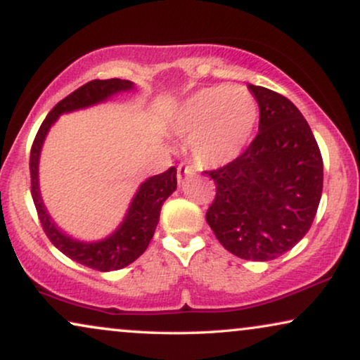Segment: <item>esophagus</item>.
<instances>
[{
    "label": "esophagus",
    "instance_id": "34e87169",
    "mask_svg": "<svg viewBox=\"0 0 360 360\" xmlns=\"http://www.w3.org/2000/svg\"><path fill=\"white\" fill-rule=\"evenodd\" d=\"M195 174V169L190 165H185V164H180L179 169H176V175H179V181H181V179L186 175H193Z\"/></svg>",
    "mask_w": 360,
    "mask_h": 360
}]
</instances>
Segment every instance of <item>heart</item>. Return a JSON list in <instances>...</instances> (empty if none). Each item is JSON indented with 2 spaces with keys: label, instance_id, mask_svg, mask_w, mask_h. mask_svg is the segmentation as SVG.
I'll return each mask as SVG.
<instances>
[{
  "label": "heart",
  "instance_id": "b5f03b06",
  "mask_svg": "<svg viewBox=\"0 0 360 360\" xmlns=\"http://www.w3.org/2000/svg\"><path fill=\"white\" fill-rule=\"evenodd\" d=\"M259 120V103L244 86L201 88L176 110L172 131L188 142L203 169L231 164L248 147Z\"/></svg>",
  "mask_w": 360,
  "mask_h": 360
}]
</instances>
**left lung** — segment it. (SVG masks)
Segmentation results:
<instances>
[{"instance_id":"left-lung-1","label":"left lung","mask_w":360,"mask_h":360,"mask_svg":"<svg viewBox=\"0 0 360 360\" xmlns=\"http://www.w3.org/2000/svg\"><path fill=\"white\" fill-rule=\"evenodd\" d=\"M248 88L259 103V134L231 164L205 172L216 184L206 221L231 254L267 262L311 228L323 191V159L307 120L288 98Z\"/></svg>"}]
</instances>
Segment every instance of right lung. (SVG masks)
<instances>
[{
	"label": "right lung",
	"instance_id": "obj_1",
	"mask_svg": "<svg viewBox=\"0 0 360 360\" xmlns=\"http://www.w3.org/2000/svg\"><path fill=\"white\" fill-rule=\"evenodd\" d=\"M132 88H134V83L129 80L110 78V80H91L70 93L52 108V111L49 112L41 127H39L36 139L32 142L31 159H29L31 193L44 233L67 257L85 265V267L100 270V272L120 270L144 254L152 236L155 233L162 205L176 190V169L170 167L164 174L150 176L144 184H141L129 208H127L124 219L111 236H108L106 239L95 240V243H83V240H77L62 233L60 228H57V224L53 223L51 214L47 213L41 190H39V157H41L42 144L46 141L47 132L53 122L58 120V116L63 115V112L98 105V103L106 101L112 95H117L121 91H129Z\"/></svg>",
	"mask_w": 360,
	"mask_h": 360
}]
</instances>
